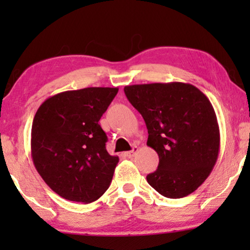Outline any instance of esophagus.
I'll return each mask as SVG.
<instances>
[{
    "mask_svg": "<svg viewBox=\"0 0 250 250\" xmlns=\"http://www.w3.org/2000/svg\"><path fill=\"white\" fill-rule=\"evenodd\" d=\"M138 151H139V148H138V146H133L131 151L125 152V156H126V157H128V158H132V157H134V156L136 155V152H138Z\"/></svg>",
    "mask_w": 250,
    "mask_h": 250,
    "instance_id": "obj_1",
    "label": "esophagus"
}]
</instances>
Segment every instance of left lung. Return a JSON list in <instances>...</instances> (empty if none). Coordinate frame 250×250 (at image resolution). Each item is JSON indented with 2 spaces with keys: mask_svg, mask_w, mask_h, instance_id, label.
Instances as JSON below:
<instances>
[{
  "mask_svg": "<svg viewBox=\"0 0 250 250\" xmlns=\"http://www.w3.org/2000/svg\"><path fill=\"white\" fill-rule=\"evenodd\" d=\"M124 92L148 128L146 146L159 165L146 181L162 196L177 199L209 176L220 151V127L208 98L181 82L128 85Z\"/></svg>",
  "mask_w": 250,
  "mask_h": 250,
  "instance_id": "8db88e82",
  "label": "left lung"
}]
</instances>
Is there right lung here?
Returning <instances> with one entry per match:
<instances>
[{
	"mask_svg": "<svg viewBox=\"0 0 250 250\" xmlns=\"http://www.w3.org/2000/svg\"><path fill=\"white\" fill-rule=\"evenodd\" d=\"M118 87H86L47 98L32 125L34 166L60 197L76 203L98 200L110 186L119 158L105 149L99 125Z\"/></svg>",
	"mask_w": 250,
	"mask_h": 250,
	"instance_id": "right-lung-1",
	"label": "right lung"
}]
</instances>
